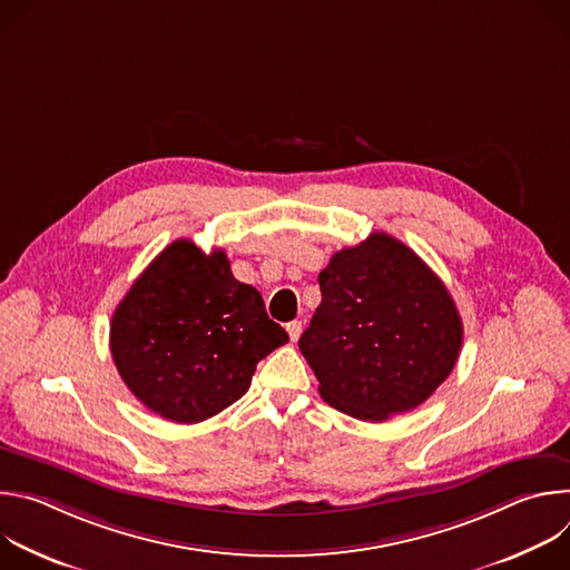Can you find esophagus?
<instances>
[{
  "instance_id": "34e87169",
  "label": "esophagus",
  "mask_w": 570,
  "mask_h": 570,
  "mask_svg": "<svg viewBox=\"0 0 570 570\" xmlns=\"http://www.w3.org/2000/svg\"><path fill=\"white\" fill-rule=\"evenodd\" d=\"M286 332H288L291 341L295 343V341L299 338V334H302V322H299V320H293V322H288V324H286Z\"/></svg>"
}]
</instances>
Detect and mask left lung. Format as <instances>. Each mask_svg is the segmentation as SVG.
<instances>
[{"instance_id":"left-lung-1","label":"left lung","mask_w":570,"mask_h":570,"mask_svg":"<svg viewBox=\"0 0 570 570\" xmlns=\"http://www.w3.org/2000/svg\"><path fill=\"white\" fill-rule=\"evenodd\" d=\"M317 282L322 302L297 345L336 411L363 422L409 413L455 367L460 313L405 243L374 232L336 253Z\"/></svg>"}]
</instances>
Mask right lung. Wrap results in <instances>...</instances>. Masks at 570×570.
Masks as SVG:
<instances>
[{
	"instance_id": "1",
	"label": "right lung",
	"mask_w": 570,
	"mask_h": 570,
	"mask_svg": "<svg viewBox=\"0 0 570 570\" xmlns=\"http://www.w3.org/2000/svg\"><path fill=\"white\" fill-rule=\"evenodd\" d=\"M288 343L262 293L223 250L189 238L161 250L112 313L110 352L128 390L176 424L205 422L248 392L257 363Z\"/></svg>"
}]
</instances>
